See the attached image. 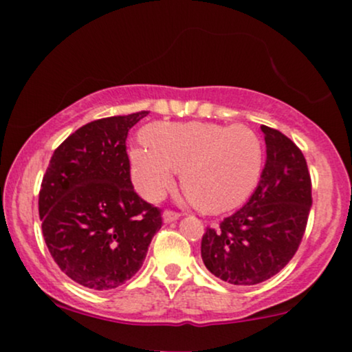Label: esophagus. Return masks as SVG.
Segmentation results:
<instances>
[{
  "mask_svg": "<svg viewBox=\"0 0 352 352\" xmlns=\"http://www.w3.org/2000/svg\"><path fill=\"white\" fill-rule=\"evenodd\" d=\"M180 217H182V213L173 212V210H165V212H164V221H165V223H172V221L179 220Z\"/></svg>",
  "mask_w": 352,
  "mask_h": 352,
  "instance_id": "1",
  "label": "esophagus"
}]
</instances>
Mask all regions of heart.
I'll return each mask as SVG.
<instances>
[{
    "instance_id": "1",
    "label": "heart",
    "mask_w": 352,
    "mask_h": 352,
    "mask_svg": "<svg viewBox=\"0 0 352 352\" xmlns=\"http://www.w3.org/2000/svg\"><path fill=\"white\" fill-rule=\"evenodd\" d=\"M147 145L129 151L135 188L157 200L182 170V188L197 207L210 213L236 208L261 179L265 148L248 125L213 122H157L144 131Z\"/></svg>"
}]
</instances>
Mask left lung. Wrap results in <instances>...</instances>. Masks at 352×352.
I'll return each instance as SVG.
<instances>
[{
	"label": "left lung",
	"instance_id": "obj_1",
	"mask_svg": "<svg viewBox=\"0 0 352 352\" xmlns=\"http://www.w3.org/2000/svg\"><path fill=\"white\" fill-rule=\"evenodd\" d=\"M266 164L245 207L207 227L201 260L212 274L236 286L263 283L281 272L298 252L311 204V175L296 144L261 125Z\"/></svg>",
	"mask_w": 352,
	"mask_h": 352
}]
</instances>
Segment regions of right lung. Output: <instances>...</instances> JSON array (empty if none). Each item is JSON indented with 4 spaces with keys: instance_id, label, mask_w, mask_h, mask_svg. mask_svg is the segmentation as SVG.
I'll list each match as a JSON object with an SVG mask.
<instances>
[{
    "instance_id": "obj_1",
    "label": "right lung",
    "mask_w": 352,
    "mask_h": 352,
    "mask_svg": "<svg viewBox=\"0 0 352 352\" xmlns=\"http://www.w3.org/2000/svg\"><path fill=\"white\" fill-rule=\"evenodd\" d=\"M147 111L92 120L56 148L39 190V218L52 260L71 280L112 289L142 266L162 210L140 199L125 140Z\"/></svg>"
}]
</instances>
